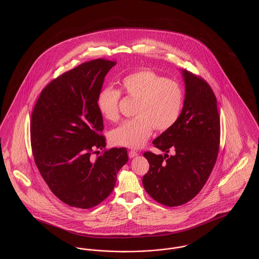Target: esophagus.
I'll return each mask as SVG.
<instances>
[{
  "label": "esophagus",
  "instance_id": "obj_1",
  "mask_svg": "<svg viewBox=\"0 0 259 259\" xmlns=\"http://www.w3.org/2000/svg\"><path fill=\"white\" fill-rule=\"evenodd\" d=\"M137 155H138V152L135 151V150H130V151H129V157H130V158H134Z\"/></svg>",
  "mask_w": 259,
  "mask_h": 259
}]
</instances>
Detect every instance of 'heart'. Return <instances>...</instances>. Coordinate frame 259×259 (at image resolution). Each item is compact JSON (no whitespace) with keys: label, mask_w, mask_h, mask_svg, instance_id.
<instances>
[{"label":"heart","mask_w":259,"mask_h":259,"mask_svg":"<svg viewBox=\"0 0 259 259\" xmlns=\"http://www.w3.org/2000/svg\"><path fill=\"white\" fill-rule=\"evenodd\" d=\"M120 91L137 100L136 117L124 121L111 132V142L116 146L140 148L152 134L153 127L157 131H166L181 114L184 103L182 87L151 70L144 69L125 76L120 81ZM120 96L118 90L111 87L100 92L97 104L105 119L111 122L118 119Z\"/></svg>","instance_id":"obj_1"}]
</instances>
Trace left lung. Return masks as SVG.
I'll return each mask as SVG.
<instances>
[{"label": "left lung", "instance_id": "left-lung-1", "mask_svg": "<svg viewBox=\"0 0 259 259\" xmlns=\"http://www.w3.org/2000/svg\"><path fill=\"white\" fill-rule=\"evenodd\" d=\"M184 108L171 128L152 144L166 153H144L149 170L143 178L148 195L164 206H181L195 197L207 183L218 158L221 119L217 98L202 77L183 70ZM175 150L174 156L166 153Z\"/></svg>", "mask_w": 259, "mask_h": 259}]
</instances>
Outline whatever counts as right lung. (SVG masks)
<instances>
[{"label": "right lung", "instance_id": "obj_1", "mask_svg": "<svg viewBox=\"0 0 259 259\" xmlns=\"http://www.w3.org/2000/svg\"><path fill=\"white\" fill-rule=\"evenodd\" d=\"M116 63L103 58L80 64L42 89L31 117L35 163L52 193L67 205L90 209L112 191L128 161L125 148L106 147L99 94Z\"/></svg>", "mask_w": 259, "mask_h": 259}]
</instances>
